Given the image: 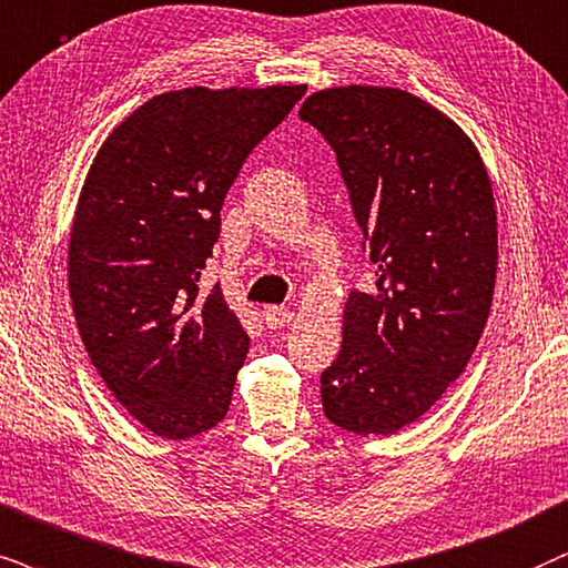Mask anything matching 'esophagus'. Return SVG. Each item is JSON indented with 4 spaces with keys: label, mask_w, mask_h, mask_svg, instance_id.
<instances>
[{
    "label": "esophagus",
    "mask_w": 568,
    "mask_h": 568,
    "mask_svg": "<svg viewBox=\"0 0 568 568\" xmlns=\"http://www.w3.org/2000/svg\"><path fill=\"white\" fill-rule=\"evenodd\" d=\"M262 320L270 329H277V327L288 325V322L293 320V312H291V308H285V306H264Z\"/></svg>",
    "instance_id": "1"
}]
</instances>
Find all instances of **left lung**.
Returning a JSON list of instances; mask_svg holds the SVG:
<instances>
[{
	"label": "left lung",
	"mask_w": 568,
	"mask_h": 568,
	"mask_svg": "<svg viewBox=\"0 0 568 568\" xmlns=\"http://www.w3.org/2000/svg\"><path fill=\"white\" fill-rule=\"evenodd\" d=\"M333 146L372 293L351 291L322 408L356 435L412 425L462 375L490 314L498 222L477 146L408 91L341 85L298 110Z\"/></svg>",
	"instance_id": "obj_1"
}]
</instances>
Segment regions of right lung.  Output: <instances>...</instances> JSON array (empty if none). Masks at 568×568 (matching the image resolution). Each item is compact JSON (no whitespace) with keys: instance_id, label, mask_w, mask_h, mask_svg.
Returning <instances> with one entry per match:
<instances>
[{"instance_id":"add662e5","label":"right lung","mask_w":568,"mask_h":568,"mask_svg":"<svg viewBox=\"0 0 568 568\" xmlns=\"http://www.w3.org/2000/svg\"><path fill=\"white\" fill-rule=\"evenodd\" d=\"M306 85L183 89L141 104L99 149L73 220L68 285L91 364L168 440L225 419L248 335L220 285L199 291L220 210Z\"/></svg>"}]
</instances>
